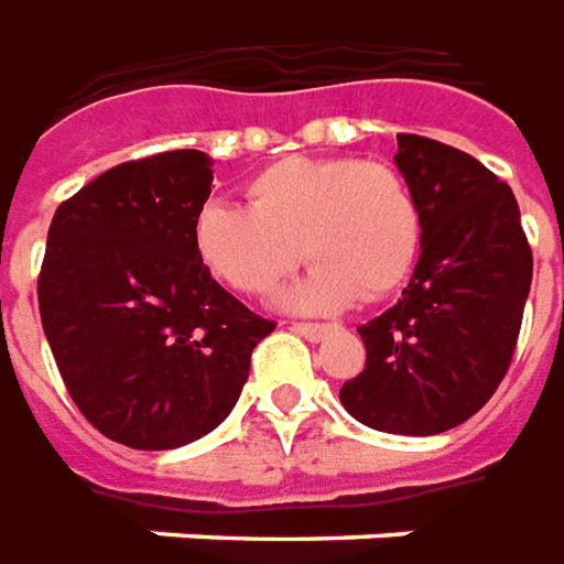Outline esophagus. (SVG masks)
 <instances>
[{"instance_id": "1", "label": "esophagus", "mask_w": 564, "mask_h": 564, "mask_svg": "<svg viewBox=\"0 0 564 564\" xmlns=\"http://www.w3.org/2000/svg\"><path fill=\"white\" fill-rule=\"evenodd\" d=\"M291 330H294V334H301V337H306V339H322L325 337L327 325H315V322H294V325H291Z\"/></svg>"}]
</instances>
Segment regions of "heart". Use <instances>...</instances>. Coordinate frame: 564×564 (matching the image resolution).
Listing matches in <instances>:
<instances>
[{
  "instance_id": "b5f03b06",
  "label": "heart",
  "mask_w": 564,
  "mask_h": 564,
  "mask_svg": "<svg viewBox=\"0 0 564 564\" xmlns=\"http://www.w3.org/2000/svg\"><path fill=\"white\" fill-rule=\"evenodd\" d=\"M249 206L206 203L194 249L218 282L267 294L306 261L282 303L330 313L355 297L382 301L403 285L422 246V212L410 182L386 161L285 158L246 185Z\"/></svg>"
}]
</instances>
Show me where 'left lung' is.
Returning <instances> with one entry per match:
<instances>
[{
	"label": "left lung",
	"mask_w": 564,
	"mask_h": 564,
	"mask_svg": "<svg viewBox=\"0 0 564 564\" xmlns=\"http://www.w3.org/2000/svg\"><path fill=\"white\" fill-rule=\"evenodd\" d=\"M394 163L422 212V254L403 297L358 327L365 370L339 401L361 425L429 437L470 419L501 386L531 289L513 191L477 158L401 133Z\"/></svg>",
	"instance_id": "1"
}]
</instances>
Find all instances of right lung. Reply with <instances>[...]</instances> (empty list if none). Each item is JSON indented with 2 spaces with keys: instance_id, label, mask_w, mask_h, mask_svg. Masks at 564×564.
<instances>
[{
  "instance_id": "right-lung-1",
  "label": "right lung",
  "mask_w": 564,
  "mask_h": 564,
  "mask_svg": "<svg viewBox=\"0 0 564 564\" xmlns=\"http://www.w3.org/2000/svg\"><path fill=\"white\" fill-rule=\"evenodd\" d=\"M212 161L178 148L111 166L59 203L39 313L75 406L109 441L175 449L218 429L275 322L194 249Z\"/></svg>"
}]
</instances>
